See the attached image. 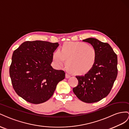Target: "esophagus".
<instances>
[{
    "label": "esophagus",
    "mask_w": 129,
    "mask_h": 129,
    "mask_svg": "<svg viewBox=\"0 0 129 129\" xmlns=\"http://www.w3.org/2000/svg\"><path fill=\"white\" fill-rule=\"evenodd\" d=\"M71 77V76L70 75L69 73H66V74H65V77L67 78H70V77Z\"/></svg>",
    "instance_id": "1"
}]
</instances>
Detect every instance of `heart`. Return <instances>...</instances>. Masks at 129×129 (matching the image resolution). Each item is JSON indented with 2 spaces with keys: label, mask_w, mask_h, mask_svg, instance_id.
Here are the masks:
<instances>
[{
  "label": "heart",
  "mask_w": 129,
  "mask_h": 129,
  "mask_svg": "<svg viewBox=\"0 0 129 129\" xmlns=\"http://www.w3.org/2000/svg\"><path fill=\"white\" fill-rule=\"evenodd\" d=\"M97 58L94 47L82 42H66L53 53L52 59L57 67L68 69L75 75H84L93 67Z\"/></svg>",
  "instance_id": "heart-1"
}]
</instances>
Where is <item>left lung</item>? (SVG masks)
Returning <instances> with one entry per match:
<instances>
[{"mask_svg":"<svg viewBox=\"0 0 129 129\" xmlns=\"http://www.w3.org/2000/svg\"><path fill=\"white\" fill-rule=\"evenodd\" d=\"M83 41L94 47L96 61L85 75L76 76L78 84L73 91L80 101L92 103L106 97L111 91L118 73L117 56L108 43L93 38Z\"/></svg>","mask_w":129,"mask_h":129,"instance_id":"left-lung-1","label":"left lung"}]
</instances>
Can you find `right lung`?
<instances>
[{"instance_id": "right-lung-1", "label": "right lung", "mask_w": 129, "mask_h": 129, "mask_svg": "<svg viewBox=\"0 0 129 129\" xmlns=\"http://www.w3.org/2000/svg\"><path fill=\"white\" fill-rule=\"evenodd\" d=\"M58 43L36 40L22 43L14 52L10 67L12 86L24 100L38 104L52 96L58 83L65 78L62 70L51 65Z\"/></svg>"}]
</instances>
